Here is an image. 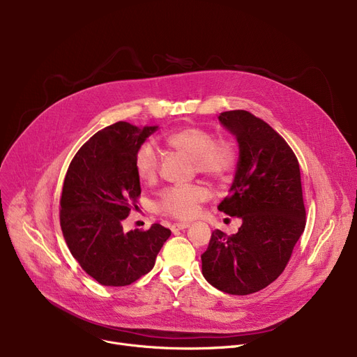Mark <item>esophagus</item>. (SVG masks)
<instances>
[{
	"mask_svg": "<svg viewBox=\"0 0 357 357\" xmlns=\"http://www.w3.org/2000/svg\"><path fill=\"white\" fill-rule=\"evenodd\" d=\"M190 227V224L188 222H175L174 226L171 227V230L175 233V231H179V230H185V229H188Z\"/></svg>",
	"mask_w": 357,
	"mask_h": 357,
	"instance_id": "esophagus-1",
	"label": "esophagus"
}]
</instances>
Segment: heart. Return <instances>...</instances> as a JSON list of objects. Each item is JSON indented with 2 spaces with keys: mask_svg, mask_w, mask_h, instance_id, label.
<instances>
[{
  "mask_svg": "<svg viewBox=\"0 0 357 357\" xmlns=\"http://www.w3.org/2000/svg\"><path fill=\"white\" fill-rule=\"evenodd\" d=\"M166 144L194 159V166L199 174L213 178L226 176L236 163V150L227 142H215L210 131L199 127H182L165 139ZM135 166L143 182H152L159 171V155L153 143L146 142L139 146ZM208 192L199 185H178L165 188L156 207L162 214L179 220L192 218L199 204L207 199Z\"/></svg>",
  "mask_w": 357,
  "mask_h": 357,
  "instance_id": "obj_1",
  "label": "heart"
}]
</instances>
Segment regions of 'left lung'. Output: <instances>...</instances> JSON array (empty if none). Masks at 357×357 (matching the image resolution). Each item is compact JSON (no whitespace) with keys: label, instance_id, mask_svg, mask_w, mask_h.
<instances>
[{"label":"left lung","instance_id":"obj_1","mask_svg":"<svg viewBox=\"0 0 357 357\" xmlns=\"http://www.w3.org/2000/svg\"><path fill=\"white\" fill-rule=\"evenodd\" d=\"M220 124L234 136L238 159L229 197L218 210L238 217L233 236L215 230L201 255L202 275L214 288L249 295L284 272L305 229L299 163L288 143L245 109L221 112Z\"/></svg>","mask_w":357,"mask_h":357}]
</instances>
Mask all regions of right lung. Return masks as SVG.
Segmentation results:
<instances>
[{"label":"right lung","mask_w":357,"mask_h":357,"mask_svg":"<svg viewBox=\"0 0 357 357\" xmlns=\"http://www.w3.org/2000/svg\"><path fill=\"white\" fill-rule=\"evenodd\" d=\"M159 126L111 124L75 155L63 181L61 227L72 256L104 287H126L149 273L171 230H123L140 195L135 156Z\"/></svg>","instance_id":"obj_1"}]
</instances>
